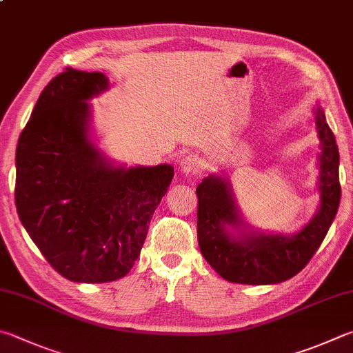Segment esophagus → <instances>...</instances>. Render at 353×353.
Listing matches in <instances>:
<instances>
[{"instance_id": "34e87169", "label": "esophagus", "mask_w": 353, "mask_h": 353, "mask_svg": "<svg viewBox=\"0 0 353 353\" xmlns=\"http://www.w3.org/2000/svg\"><path fill=\"white\" fill-rule=\"evenodd\" d=\"M181 170L185 174H188V172H194V174H197V172H201L203 170V160L197 154L183 156L181 159Z\"/></svg>"}]
</instances>
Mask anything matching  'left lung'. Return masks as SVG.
Segmentation results:
<instances>
[{"label": "left lung", "instance_id": "1", "mask_svg": "<svg viewBox=\"0 0 353 353\" xmlns=\"http://www.w3.org/2000/svg\"><path fill=\"white\" fill-rule=\"evenodd\" d=\"M319 156L321 205L316 216L294 236L242 234L233 238L225 225H242L230 185L217 176L197 185V241L208 264L230 283L264 285L283 283L298 274L321 245L335 219L341 199L339 152L335 136L321 108L315 110Z\"/></svg>", "mask_w": 353, "mask_h": 353}]
</instances>
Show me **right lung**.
Wrapping results in <instances>:
<instances>
[{"instance_id":"right-lung-1","label":"right lung","mask_w":353,"mask_h":353,"mask_svg":"<svg viewBox=\"0 0 353 353\" xmlns=\"http://www.w3.org/2000/svg\"><path fill=\"white\" fill-rule=\"evenodd\" d=\"M101 72L66 68L43 89L17 145L15 203L30 239L74 283H110L137 261L174 177L170 165L114 168L88 140Z\"/></svg>"}]
</instances>
